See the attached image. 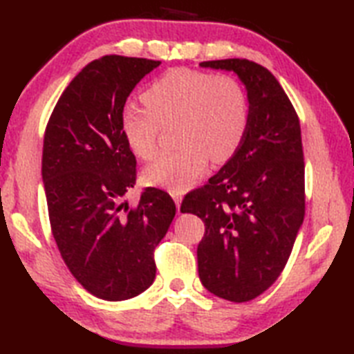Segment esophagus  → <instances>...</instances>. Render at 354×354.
Here are the masks:
<instances>
[{
  "mask_svg": "<svg viewBox=\"0 0 354 354\" xmlns=\"http://www.w3.org/2000/svg\"><path fill=\"white\" fill-rule=\"evenodd\" d=\"M171 198H173V201H175L176 208L179 209V207H181V202H183V194L178 192H171Z\"/></svg>",
  "mask_w": 354,
  "mask_h": 354,
  "instance_id": "esophagus-1",
  "label": "esophagus"
}]
</instances>
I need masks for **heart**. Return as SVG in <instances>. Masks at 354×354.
I'll list each match as a JSON object with an SVG mask.
<instances>
[{
  "instance_id": "b5f03b06",
  "label": "heart",
  "mask_w": 354,
  "mask_h": 354,
  "mask_svg": "<svg viewBox=\"0 0 354 354\" xmlns=\"http://www.w3.org/2000/svg\"><path fill=\"white\" fill-rule=\"evenodd\" d=\"M146 108L126 106L120 117L123 138L133 155L149 160L161 126L173 127L175 145L145 169V181L170 192H185L204 175L212 156L223 162L242 142L250 102L243 85L231 76L190 68L170 70L145 94Z\"/></svg>"
}]
</instances>
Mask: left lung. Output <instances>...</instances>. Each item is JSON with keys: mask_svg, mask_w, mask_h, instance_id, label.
Wrapping results in <instances>:
<instances>
[{"mask_svg": "<svg viewBox=\"0 0 354 354\" xmlns=\"http://www.w3.org/2000/svg\"><path fill=\"white\" fill-rule=\"evenodd\" d=\"M232 71L250 102L240 146L205 187L189 193L181 213L205 223L198 246L204 288L232 303L259 297L286 266L304 219L301 127L281 85L246 59L201 62Z\"/></svg>", "mask_w": 354, "mask_h": 354, "instance_id": "left-lung-1", "label": "left lung"}]
</instances>
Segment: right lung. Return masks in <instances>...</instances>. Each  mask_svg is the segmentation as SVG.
<instances>
[{
  "label": "right lung",
  "mask_w": 354,
  "mask_h": 354,
  "mask_svg": "<svg viewBox=\"0 0 354 354\" xmlns=\"http://www.w3.org/2000/svg\"><path fill=\"white\" fill-rule=\"evenodd\" d=\"M160 61L104 56L88 64L57 100L45 129L42 181L53 237L74 278L106 301L140 295L155 280L153 251L175 217L167 193L146 187L131 208L135 156L120 117Z\"/></svg>",
  "instance_id": "right-lung-1"
}]
</instances>
